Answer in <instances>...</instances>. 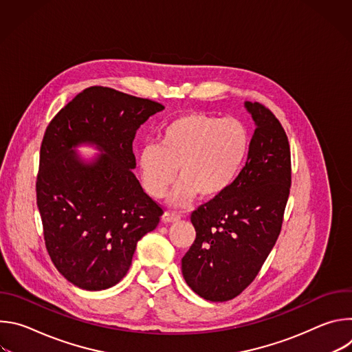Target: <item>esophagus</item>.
Returning <instances> with one entry per match:
<instances>
[{
	"label": "esophagus",
	"instance_id": "obj_1",
	"mask_svg": "<svg viewBox=\"0 0 352 352\" xmlns=\"http://www.w3.org/2000/svg\"><path fill=\"white\" fill-rule=\"evenodd\" d=\"M179 220H181V217H179L178 214H175V213H170V212H166V213L162 216V221H163L164 224L177 223V221H179Z\"/></svg>",
	"mask_w": 352,
	"mask_h": 352
}]
</instances>
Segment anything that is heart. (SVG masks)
<instances>
[{"mask_svg":"<svg viewBox=\"0 0 352 352\" xmlns=\"http://www.w3.org/2000/svg\"><path fill=\"white\" fill-rule=\"evenodd\" d=\"M252 138L248 126L234 118L186 113L171 120L159 135V147L146 146L139 155L144 190L156 199L170 195L173 206L184 208L199 195L204 200L221 197L234 185L249 157Z\"/></svg>","mask_w":352,"mask_h":352,"instance_id":"1","label":"heart"}]
</instances>
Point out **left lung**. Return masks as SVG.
Wrapping results in <instances>:
<instances>
[{
	"instance_id": "8db88e82",
	"label": "left lung",
	"mask_w": 352,
	"mask_h": 352,
	"mask_svg": "<svg viewBox=\"0 0 352 352\" xmlns=\"http://www.w3.org/2000/svg\"><path fill=\"white\" fill-rule=\"evenodd\" d=\"M243 106L256 126L246 164L227 193L192 213L196 238L181 261L186 284L212 302L235 298L258 276L278 238L291 186L281 124L259 103Z\"/></svg>"
}]
</instances>
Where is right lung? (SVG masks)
<instances>
[{"mask_svg": "<svg viewBox=\"0 0 352 352\" xmlns=\"http://www.w3.org/2000/svg\"><path fill=\"white\" fill-rule=\"evenodd\" d=\"M164 106L91 86L48 124L40 148L37 208L45 248L74 285L102 291L120 283L138 241L153 231L163 210L132 173L136 131ZM94 145L91 160L76 148Z\"/></svg>", "mask_w": 352, "mask_h": 352, "instance_id": "add662e5", "label": "right lung"}]
</instances>
